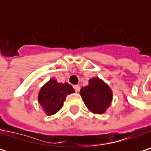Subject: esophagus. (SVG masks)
Segmentation results:
<instances>
[{
    "instance_id": "34e87169",
    "label": "esophagus",
    "mask_w": 151,
    "mask_h": 151,
    "mask_svg": "<svg viewBox=\"0 0 151 151\" xmlns=\"http://www.w3.org/2000/svg\"><path fill=\"white\" fill-rule=\"evenodd\" d=\"M74 89L76 90V92H78V91H80V90H81V86H80L79 85L74 86Z\"/></svg>"
}]
</instances>
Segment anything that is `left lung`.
<instances>
[{
	"mask_svg": "<svg viewBox=\"0 0 151 151\" xmlns=\"http://www.w3.org/2000/svg\"><path fill=\"white\" fill-rule=\"evenodd\" d=\"M80 94L91 112L98 114L106 112L113 99V92L110 87L96 77L89 80L88 86L82 87Z\"/></svg>",
	"mask_w": 151,
	"mask_h": 151,
	"instance_id": "8db88e82",
	"label": "left lung"
}]
</instances>
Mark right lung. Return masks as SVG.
<instances>
[{
  "instance_id": "obj_1",
  "label": "right lung",
  "mask_w": 151,
  "mask_h": 151,
  "mask_svg": "<svg viewBox=\"0 0 151 151\" xmlns=\"http://www.w3.org/2000/svg\"><path fill=\"white\" fill-rule=\"evenodd\" d=\"M73 92L75 90L67 82L59 83L51 79L39 91L38 102L47 115H53L63 107L67 95Z\"/></svg>"
}]
</instances>
